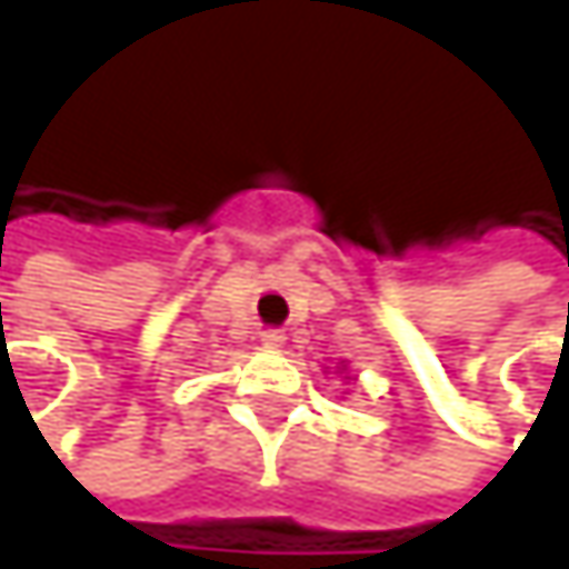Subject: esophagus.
Instances as JSON below:
<instances>
[{
    "instance_id": "34e87169",
    "label": "esophagus",
    "mask_w": 569,
    "mask_h": 569,
    "mask_svg": "<svg viewBox=\"0 0 569 569\" xmlns=\"http://www.w3.org/2000/svg\"><path fill=\"white\" fill-rule=\"evenodd\" d=\"M260 342H263L267 349H283L286 332L283 329H263V332H260Z\"/></svg>"
}]
</instances>
